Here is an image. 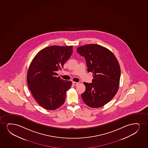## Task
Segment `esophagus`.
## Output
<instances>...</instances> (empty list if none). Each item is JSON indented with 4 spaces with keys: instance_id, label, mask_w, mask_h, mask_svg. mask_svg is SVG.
<instances>
[{
    "instance_id": "1",
    "label": "esophagus",
    "mask_w": 148,
    "mask_h": 148,
    "mask_svg": "<svg viewBox=\"0 0 148 148\" xmlns=\"http://www.w3.org/2000/svg\"><path fill=\"white\" fill-rule=\"evenodd\" d=\"M73 85H74V86H77V84H79V83H78V82H73Z\"/></svg>"
}]
</instances>
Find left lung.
I'll return each mask as SVG.
<instances>
[{
	"label": "left lung",
	"mask_w": 148,
	"mask_h": 148,
	"mask_svg": "<svg viewBox=\"0 0 148 148\" xmlns=\"http://www.w3.org/2000/svg\"><path fill=\"white\" fill-rule=\"evenodd\" d=\"M77 51L86 59L88 71L94 77L92 83H84L86 90L81 95L82 100L91 108L102 107L118 92L121 77L118 60L108 49L95 44L82 45Z\"/></svg>",
	"instance_id": "8db88e82"
}]
</instances>
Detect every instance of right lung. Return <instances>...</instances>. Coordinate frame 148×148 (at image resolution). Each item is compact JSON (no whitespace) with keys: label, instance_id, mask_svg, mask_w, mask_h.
Wrapping results in <instances>:
<instances>
[{"label":"right lung","instance_id":"1","mask_svg":"<svg viewBox=\"0 0 148 148\" xmlns=\"http://www.w3.org/2000/svg\"><path fill=\"white\" fill-rule=\"evenodd\" d=\"M73 46L53 45L39 51L29 67L27 81L34 99L48 110L58 109L66 99L72 82L61 79L56 72L71 56Z\"/></svg>","mask_w":148,"mask_h":148}]
</instances>
